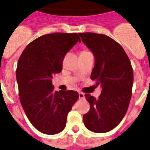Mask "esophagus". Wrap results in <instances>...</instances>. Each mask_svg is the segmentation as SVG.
Returning <instances> with one entry per match:
<instances>
[{
	"mask_svg": "<svg viewBox=\"0 0 150 150\" xmlns=\"http://www.w3.org/2000/svg\"><path fill=\"white\" fill-rule=\"evenodd\" d=\"M84 97H85V96H84L83 93H81V92L79 93V98H80V99H84Z\"/></svg>",
	"mask_w": 150,
	"mask_h": 150,
	"instance_id": "1",
	"label": "esophagus"
}]
</instances>
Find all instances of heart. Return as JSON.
<instances>
[{
  "instance_id": "b5f03b06",
  "label": "heart",
  "mask_w": 150,
  "mask_h": 150,
  "mask_svg": "<svg viewBox=\"0 0 150 150\" xmlns=\"http://www.w3.org/2000/svg\"><path fill=\"white\" fill-rule=\"evenodd\" d=\"M86 53H90V52L86 51V50H83V51H82L81 53H80V54H86Z\"/></svg>"
}]
</instances>
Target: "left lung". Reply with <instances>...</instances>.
<instances>
[{
  "label": "left lung",
  "mask_w": 150,
  "mask_h": 150,
  "mask_svg": "<svg viewBox=\"0 0 150 150\" xmlns=\"http://www.w3.org/2000/svg\"><path fill=\"white\" fill-rule=\"evenodd\" d=\"M79 35L94 56L90 77L102 88L98 99L85 94L90 108L83 117L84 125L94 133H106L121 122L128 110L133 84V68L123 48L110 37L95 33Z\"/></svg>",
  "instance_id": "8db88e82"
}]
</instances>
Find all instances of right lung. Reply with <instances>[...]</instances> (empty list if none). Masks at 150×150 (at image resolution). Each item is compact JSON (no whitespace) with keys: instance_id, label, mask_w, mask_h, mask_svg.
Instances as JSON below:
<instances>
[{"instance_id":"right-lung-1","label":"right lung","mask_w":150,"mask_h":150,"mask_svg":"<svg viewBox=\"0 0 150 150\" xmlns=\"http://www.w3.org/2000/svg\"><path fill=\"white\" fill-rule=\"evenodd\" d=\"M77 42L76 33L45 34L30 43L17 63L19 96L23 110L38 130L48 135L66 127L68 112L79 98L74 90L54 91L52 77L62 70L64 57Z\"/></svg>"}]
</instances>
